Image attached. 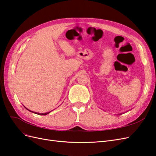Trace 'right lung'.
<instances>
[{"instance_id": "1", "label": "right lung", "mask_w": 156, "mask_h": 156, "mask_svg": "<svg viewBox=\"0 0 156 156\" xmlns=\"http://www.w3.org/2000/svg\"><path fill=\"white\" fill-rule=\"evenodd\" d=\"M25 107V106H24ZM28 110V111H29L30 112H33V113H35V114H37V115H48V114H49V112H51V111H50V112H45V113H39V112H34V111H30V110H29V109H28V108H27V107H25Z\"/></svg>"}]
</instances>
